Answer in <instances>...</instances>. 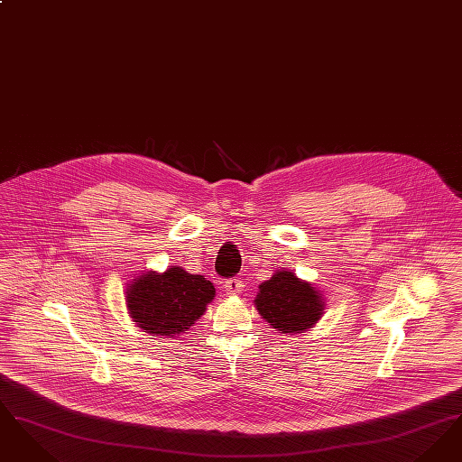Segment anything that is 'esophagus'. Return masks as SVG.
<instances>
[{
  "label": "esophagus",
  "instance_id": "34e87169",
  "mask_svg": "<svg viewBox=\"0 0 462 462\" xmlns=\"http://www.w3.org/2000/svg\"><path fill=\"white\" fill-rule=\"evenodd\" d=\"M241 279H237V277H234V279H228V281H225V291H226V294H230V296H236V294H239L242 291Z\"/></svg>",
  "mask_w": 462,
  "mask_h": 462
}]
</instances>
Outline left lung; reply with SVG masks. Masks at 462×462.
<instances>
[{"label":"left lung","mask_w":462,"mask_h":462,"mask_svg":"<svg viewBox=\"0 0 462 462\" xmlns=\"http://www.w3.org/2000/svg\"><path fill=\"white\" fill-rule=\"evenodd\" d=\"M254 305L264 320L282 334H298L313 328L326 308L315 287L287 270H277L264 281Z\"/></svg>","instance_id":"obj_1"}]
</instances>
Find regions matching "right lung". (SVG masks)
I'll use <instances>...</instances> for the list:
<instances>
[{"instance_id":"right-lung-1","label":"right lung","mask_w":462,"mask_h":462,"mask_svg":"<svg viewBox=\"0 0 462 462\" xmlns=\"http://www.w3.org/2000/svg\"><path fill=\"white\" fill-rule=\"evenodd\" d=\"M215 300V286L204 275H192L181 266L162 273L145 272L126 287V305L133 322L143 332L180 336L204 315Z\"/></svg>"}]
</instances>
